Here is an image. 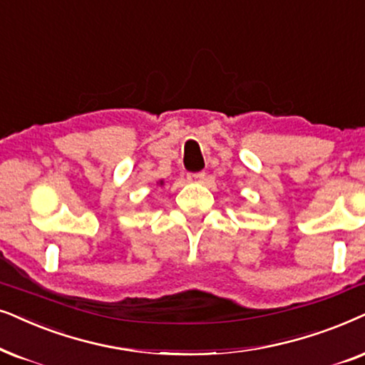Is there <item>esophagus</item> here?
Masks as SVG:
<instances>
[{
	"label": "esophagus",
	"instance_id": "esophagus-1",
	"mask_svg": "<svg viewBox=\"0 0 365 365\" xmlns=\"http://www.w3.org/2000/svg\"><path fill=\"white\" fill-rule=\"evenodd\" d=\"M205 172H195V173H188L187 175V180L188 182H195V183H198V182H203V180H205Z\"/></svg>",
	"mask_w": 365,
	"mask_h": 365
}]
</instances>
